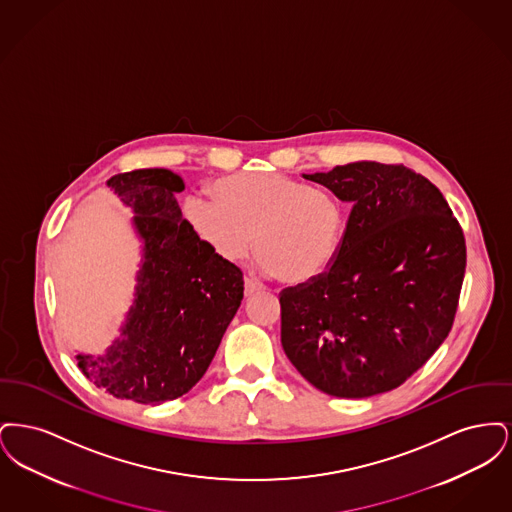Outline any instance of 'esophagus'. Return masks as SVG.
I'll list each match as a JSON object with an SVG mask.
<instances>
[{"mask_svg": "<svg viewBox=\"0 0 512 512\" xmlns=\"http://www.w3.org/2000/svg\"><path fill=\"white\" fill-rule=\"evenodd\" d=\"M265 290V286L263 284H259L257 280H253V278H245L244 280V293L245 297H251V295H255V293L263 292Z\"/></svg>", "mask_w": 512, "mask_h": 512, "instance_id": "obj_1", "label": "esophagus"}]
</instances>
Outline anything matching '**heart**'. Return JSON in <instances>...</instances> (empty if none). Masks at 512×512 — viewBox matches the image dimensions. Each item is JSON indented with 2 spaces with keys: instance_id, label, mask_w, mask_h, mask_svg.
I'll return each mask as SVG.
<instances>
[{
  "instance_id": "1",
  "label": "heart",
  "mask_w": 512,
  "mask_h": 512,
  "mask_svg": "<svg viewBox=\"0 0 512 512\" xmlns=\"http://www.w3.org/2000/svg\"><path fill=\"white\" fill-rule=\"evenodd\" d=\"M213 190L215 197L188 195L182 215L222 261H244L255 242L261 268L292 286L317 280L336 261L345 211L332 195L276 172L224 176Z\"/></svg>"
}]
</instances>
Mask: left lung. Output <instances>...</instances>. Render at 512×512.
<instances>
[{
    "instance_id": "left-lung-1",
    "label": "left lung",
    "mask_w": 512,
    "mask_h": 512,
    "mask_svg": "<svg viewBox=\"0 0 512 512\" xmlns=\"http://www.w3.org/2000/svg\"><path fill=\"white\" fill-rule=\"evenodd\" d=\"M303 178L353 207L332 267L280 293L282 347L328 395L395 390L453 326L463 228L438 188L403 165L359 161Z\"/></svg>"
}]
</instances>
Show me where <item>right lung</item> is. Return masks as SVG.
Listing matches in <instances>:
<instances>
[{
	"label": "right lung",
	"instance_id": "add662e5",
	"mask_svg": "<svg viewBox=\"0 0 512 512\" xmlns=\"http://www.w3.org/2000/svg\"><path fill=\"white\" fill-rule=\"evenodd\" d=\"M107 188L134 211L142 240L134 303L103 355L78 353L82 374L109 395L161 405L194 388L244 299L242 270L203 244L178 207L184 180L167 169L122 172Z\"/></svg>",
	"mask_w": 512,
	"mask_h": 512
}]
</instances>
